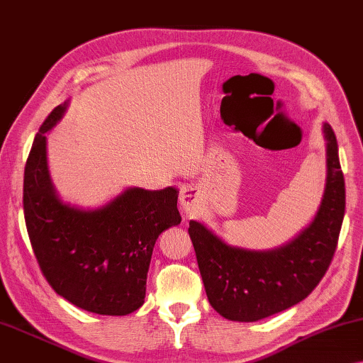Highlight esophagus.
<instances>
[{"instance_id":"34e87169","label":"esophagus","mask_w":363,"mask_h":363,"mask_svg":"<svg viewBox=\"0 0 363 363\" xmlns=\"http://www.w3.org/2000/svg\"><path fill=\"white\" fill-rule=\"evenodd\" d=\"M201 203V196H199V189L193 185H185L180 191V204L185 213L191 214L199 208Z\"/></svg>"}]
</instances>
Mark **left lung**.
Segmentation results:
<instances>
[{
    "label": "left lung",
    "mask_w": 363,
    "mask_h": 363,
    "mask_svg": "<svg viewBox=\"0 0 363 363\" xmlns=\"http://www.w3.org/2000/svg\"><path fill=\"white\" fill-rule=\"evenodd\" d=\"M326 139V186L318 213L297 237L274 250L232 247L198 220L188 233L206 295L217 313L252 323L302 302L320 284L336 252L345 211V185L333 128Z\"/></svg>",
    "instance_id": "obj_1"
}]
</instances>
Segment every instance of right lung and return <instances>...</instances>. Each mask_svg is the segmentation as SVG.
<instances>
[{
  "mask_svg": "<svg viewBox=\"0 0 363 363\" xmlns=\"http://www.w3.org/2000/svg\"><path fill=\"white\" fill-rule=\"evenodd\" d=\"M58 105L33 139L24 170V217L37 263L53 291L97 315H130L144 303L155 240L178 225V189L126 188L102 208L65 203L50 178L45 133L65 115Z\"/></svg>",
  "mask_w": 363,
  "mask_h": 363,
  "instance_id": "add662e5",
  "label": "right lung"
}]
</instances>
